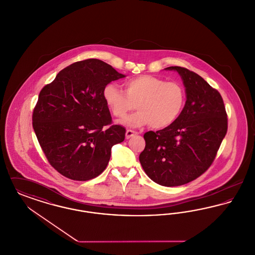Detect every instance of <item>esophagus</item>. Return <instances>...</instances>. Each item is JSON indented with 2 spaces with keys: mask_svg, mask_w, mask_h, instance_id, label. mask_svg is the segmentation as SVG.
<instances>
[{
  "mask_svg": "<svg viewBox=\"0 0 255 255\" xmlns=\"http://www.w3.org/2000/svg\"><path fill=\"white\" fill-rule=\"evenodd\" d=\"M135 134H138V133L135 132V131H133V130H127L126 133H125V137L126 138H130V137H132V136L135 135Z\"/></svg>",
  "mask_w": 255,
  "mask_h": 255,
  "instance_id": "34e87169",
  "label": "esophagus"
}]
</instances>
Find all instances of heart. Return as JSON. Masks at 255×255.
Here are the masks:
<instances>
[{
	"instance_id": "obj_1",
	"label": "heart",
	"mask_w": 255,
	"mask_h": 255,
	"mask_svg": "<svg viewBox=\"0 0 255 255\" xmlns=\"http://www.w3.org/2000/svg\"><path fill=\"white\" fill-rule=\"evenodd\" d=\"M103 99L111 114L123 120L135 108L138 111L123 123L130 127L150 124L160 130L174 124L185 105V92L176 82H166L153 75H140L124 83V92L115 84L103 89Z\"/></svg>"
}]
</instances>
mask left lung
Instances as JSON below:
<instances>
[{
	"label": "left lung",
	"mask_w": 255,
	"mask_h": 255,
	"mask_svg": "<svg viewBox=\"0 0 255 255\" xmlns=\"http://www.w3.org/2000/svg\"><path fill=\"white\" fill-rule=\"evenodd\" d=\"M164 70L182 77L185 105L174 124L144 133L139 161L152 181L178 186L192 182L211 165L228 131V119L221 95L203 77L177 66Z\"/></svg>",
	"instance_id": "1"
}]
</instances>
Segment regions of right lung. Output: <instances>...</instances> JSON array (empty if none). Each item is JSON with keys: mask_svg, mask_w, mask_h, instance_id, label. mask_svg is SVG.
Instances as JSON below:
<instances>
[{"mask_svg": "<svg viewBox=\"0 0 255 255\" xmlns=\"http://www.w3.org/2000/svg\"><path fill=\"white\" fill-rule=\"evenodd\" d=\"M125 77L111 65L87 59L62 70L39 94L32 125L49 163L73 181H89L109 162L111 150L125 138V128L112 125L103 89Z\"/></svg>", "mask_w": 255, "mask_h": 255, "instance_id": "right-lung-1", "label": "right lung"}]
</instances>
